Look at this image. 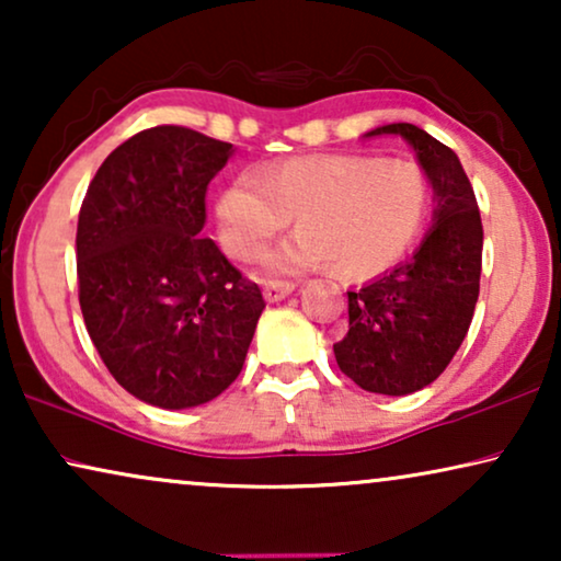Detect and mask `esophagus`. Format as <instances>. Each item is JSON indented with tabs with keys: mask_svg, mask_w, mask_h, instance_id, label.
Masks as SVG:
<instances>
[{
	"mask_svg": "<svg viewBox=\"0 0 561 561\" xmlns=\"http://www.w3.org/2000/svg\"><path fill=\"white\" fill-rule=\"evenodd\" d=\"M294 290H296L294 283L271 280V283H265V286H263V296H265V301L275 304V301H283V298H288L290 294H294Z\"/></svg>",
	"mask_w": 561,
	"mask_h": 561,
	"instance_id": "esophagus-1",
	"label": "esophagus"
}]
</instances>
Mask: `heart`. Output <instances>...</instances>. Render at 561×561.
<instances>
[{
    "instance_id": "b5f03b06",
    "label": "heart",
    "mask_w": 561,
    "mask_h": 561,
    "mask_svg": "<svg viewBox=\"0 0 561 561\" xmlns=\"http://www.w3.org/2000/svg\"><path fill=\"white\" fill-rule=\"evenodd\" d=\"M434 188L413 160L380 156L294 158L240 175L219 196V240L255 260L296 217L298 232L265 257L275 275L332 265L342 278H375L401 263L424 234Z\"/></svg>"
}]
</instances>
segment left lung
I'll use <instances>...</instances> for the list:
<instances>
[{
  "label": "left lung",
  "mask_w": 561,
  "mask_h": 561,
  "mask_svg": "<svg viewBox=\"0 0 561 561\" xmlns=\"http://www.w3.org/2000/svg\"><path fill=\"white\" fill-rule=\"evenodd\" d=\"M403 137L432 179L434 221L411 260L347 290L350 332L334 344L340 370L367 393L409 396L432 386L457 355L480 294L482 221L462 163L409 122L365 137Z\"/></svg>",
  "instance_id": "left-lung-1"
}]
</instances>
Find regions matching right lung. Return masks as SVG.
<instances>
[{"label": "right lung", "mask_w": 561, "mask_h": 561, "mask_svg": "<svg viewBox=\"0 0 561 561\" xmlns=\"http://www.w3.org/2000/svg\"><path fill=\"white\" fill-rule=\"evenodd\" d=\"M229 142L160 125L112 150L76 232L79 304L106 370L158 409L209 403L232 386L265 309L255 283L202 234L206 186Z\"/></svg>", "instance_id": "right-lung-1"}]
</instances>
